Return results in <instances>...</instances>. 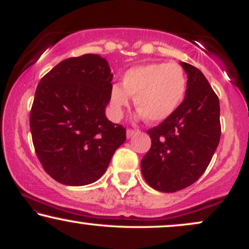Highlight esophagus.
<instances>
[{
  "label": "esophagus",
  "instance_id": "esophagus-1",
  "mask_svg": "<svg viewBox=\"0 0 249 249\" xmlns=\"http://www.w3.org/2000/svg\"><path fill=\"white\" fill-rule=\"evenodd\" d=\"M137 132H138V131L132 130V128H128V130L126 131V137L127 138H131V137H133L134 134H137Z\"/></svg>",
  "mask_w": 249,
  "mask_h": 249
}]
</instances>
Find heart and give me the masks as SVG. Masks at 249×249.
I'll use <instances>...</instances> for the list:
<instances>
[{
	"label": "heart",
	"instance_id": "1",
	"mask_svg": "<svg viewBox=\"0 0 249 249\" xmlns=\"http://www.w3.org/2000/svg\"><path fill=\"white\" fill-rule=\"evenodd\" d=\"M122 84L111 89L110 103L115 116L122 115L132 96L139 116L158 123L172 116L181 105L187 78L177 63H148L128 69Z\"/></svg>",
	"mask_w": 249,
	"mask_h": 249
}]
</instances>
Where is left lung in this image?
Listing matches in <instances>:
<instances>
[{
	"mask_svg": "<svg viewBox=\"0 0 249 249\" xmlns=\"http://www.w3.org/2000/svg\"><path fill=\"white\" fill-rule=\"evenodd\" d=\"M187 73V89L178 110L147 131L151 148L141 167L151 187L165 193L186 188L206 171L218 147L219 98L199 69L180 62Z\"/></svg>",
	"mask_w": 249,
	"mask_h": 249,
	"instance_id": "1",
	"label": "left lung"
}]
</instances>
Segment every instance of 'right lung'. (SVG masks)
<instances>
[{
  "mask_svg": "<svg viewBox=\"0 0 249 249\" xmlns=\"http://www.w3.org/2000/svg\"><path fill=\"white\" fill-rule=\"evenodd\" d=\"M112 77L95 53L64 59L39 81L30 111L34 147L51 178L69 186L105 173L126 130L105 116Z\"/></svg>",
  "mask_w": 249,
  "mask_h": 249,
  "instance_id": "right-lung-1",
  "label": "right lung"
}]
</instances>
